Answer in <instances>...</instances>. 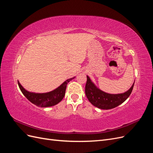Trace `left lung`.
Masks as SVG:
<instances>
[{
  "mask_svg": "<svg viewBox=\"0 0 153 153\" xmlns=\"http://www.w3.org/2000/svg\"><path fill=\"white\" fill-rule=\"evenodd\" d=\"M134 84L135 82L130 89L124 93L109 94L98 89L90 78L87 76L85 92L87 99L92 105L100 109L108 110L116 107L128 99L131 93Z\"/></svg>",
  "mask_w": 153,
  "mask_h": 153,
  "instance_id": "8db88e82",
  "label": "left lung"
}]
</instances>
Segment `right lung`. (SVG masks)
Segmentation results:
<instances>
[{"label":"right lung","instance_id":"right-lung-1","mask_svg":"<svg viewBox=\"0 0 153 153\" xmlns=\"http://www.w3.org/2000/svg\"><path fill=\"white\" fill-rule=\"evenodd\" d=\"M75 77L66 80L57 89L48 92H45V93L31 92L25 90L18 81V84L23 94L32 103L39 106V107H48V106H54L61 102L65 96V92L68 84Z\"/></svg>","mask_w":153,"mask_h":153}]
</instances>
